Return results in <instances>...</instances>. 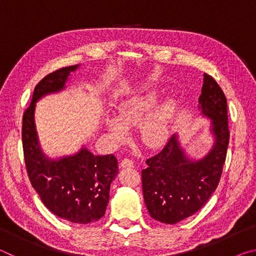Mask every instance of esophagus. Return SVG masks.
Instances as JSON below:
<instances>
[{
    "label": "esophagus",
    "instance_id": "obj_1",
    "mask_svg": "<svg viewBox=\"0 0 256 256\" xmlns=\"http://www.w3.org/2000/svg\"><path fill=\"white\" fill-rule=\"evenodd\" d=\"M120 167H122V168H132V167H134V164H133L131 159L124 158L122 160V162H120Z\"/></svg>",
    "mask_w": 256,
    "mask_h": 256
}]
</instances>
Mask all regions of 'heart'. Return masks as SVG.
Returning a JSON list of instances; mask_svg holds the SVG:
<instances>
[{"mask_svg":"<svg viewBox=\"0 0 256 256\" xmlns=\"http://www.w3.org/2000/svg\"><path fill=\"white\" fill-rule=\"evenodd\" d=\"M158 100V92L149 90L144 94H138L125 99L118 106L116 118L108 116L105 120L106 128L110 136L116 141H122L128 138V128L138 126L145 116L152 110ZM175 112V102L168 99L162 105L151 112L140 126L142 141L150 146L157 148L164 144L170 134V124Z\"/></svg>","mask_w":256,"mask_h":256,"instance_id":"heart-1","label":"heart"}]
</instances>
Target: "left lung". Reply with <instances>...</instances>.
Instances as JSON below:
<instances>
[{"label": "left lung", "instance_id": "8db88e82", "mask_svg": "<svg viewBox=\"0 0 256 256\" xmlns=\"http://www.w3.org/2000/svg\"><path fill=\"white\" fill-rule=\"evenodd\" d=\"M198 110L209 118L214 138L210 150L200 159L186 154L174 134L164 148L146 160L142 170V190L150 216L174 224L201 209L214 192L222 177L229 144L227 99L214 78L204 73Z\"/></svg>", "mask_w": 256, "mask_h": 256}]
</instances>
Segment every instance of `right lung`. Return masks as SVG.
I'll list each match as a JSON object with an SVG mask.
<instances>
[{
	"instance_id": "right-lung-1",
	"label": "right lung",
	"mask_w": 256,
	"mask_h": 256,
	"mask_svg": "<svg viewBox=\"0 0 256 256\" xmlns=\"http://www.w3.org/2000/svg\"><path fill=\"white\" fill-rule=\"evenodd\" d=\"M79 66L60 68L36 86L24 115L22 144L30 183L47 209L68 222L89 224L105 214L110 184L118 174V159L114 154L94 156L84 146L76 154L50 158L42 149L34 122L36 102L66 89L71 72Z\"/></svg>"
}]
</instances>
